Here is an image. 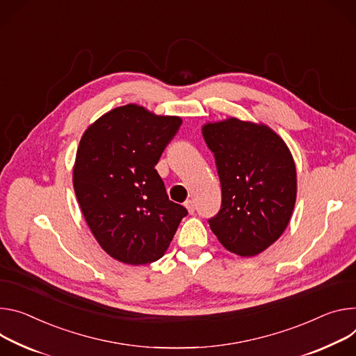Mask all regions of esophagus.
<instances>
[{
    "label": "esophagus",
    "mask_w": 356,
    "mask_h": 356,
    "mask_svg": "<svg viewBox=\"0 0 356 356\" xmlns=\"http://www.w3.org/2000/svg\"><path fill=\"white\" fill-rule=\"evenodd\" d=\"M184 207L187 209V211H188L190 214L195 213V203H193V200H186V202H184Z\"/></svg>",
    "instance_id": "obj_1"
}]
</instances>
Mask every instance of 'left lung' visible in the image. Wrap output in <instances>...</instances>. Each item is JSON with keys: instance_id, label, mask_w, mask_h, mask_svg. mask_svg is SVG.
Wrapping results in <instances>:
<instances>
[{"instance_id": "8db88e82", "label": "left lung", "mask_w": 356, "mask_h": 356, "mask_svg": "<svg viewBox=\"0 0 356 356\" xmlns=\"http://www.w3.org/2000/svg\"><path fill=\"white\" fill-rule=\"evenodd\" d=\"M203 138L214 153L221 209L209 220L225 250L252 257L285 232L297 200V169L286 143L264 123L227 118L207 122Z\"/></svg>"}]
</instances>
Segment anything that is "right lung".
Here are the masks:
<instances>
[{"instance_id":"right-lung-1","label":"right lung","mask_w":356,"mask_h":356,"mask_svg":"<svg viewBox=\"0 0 356 356\" xmlns=\"http://www.w3.org/2000/svg\"><path fill=\"white\" fill-rule=\"evenodd\" d=\"M181 118L136 104L115 108L83 132L75 195L93 237L115 260L140 266L163 257L187 210L169 200L154 166Z\"/></svg>"}]
</instances>
